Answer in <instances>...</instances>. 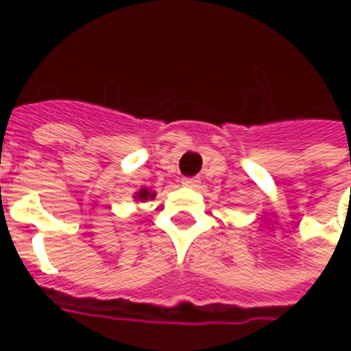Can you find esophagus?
I'll return each mask as SVG.
<instances>
[{"label":"esophagus","mask_w":351,"mask_h":351,"mask_svg":"<svg viewBox=\"0 0 351 351\" xmlns=\"http://www.w3.org/2000/svg\"><path fill=\"white\" fill-rule=\"evenodd\" d=\"M184 184L189 187H197L198 186V180L197 178H184Z\"/></svg>","instance_id":"1"}]
</instances>
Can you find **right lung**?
Here are the masks:
<instances>
[{
  "label": "right lung",
  "instance_id": "right-lung-1",
  "mask_svg": "<svg viewBox=\"0 0 351 351\" xmlns=\"http://www.w3.org/2000/svg\"><path fill=\"white\" fill-rule=\"evenodd\" d=\"M147 198H154V193L147 191V189H142V191L136 193V200H140V202L147 200Z\"/></svg>",
  "mask_w": 351,
  "mask_h": 351
}]
</instances>
